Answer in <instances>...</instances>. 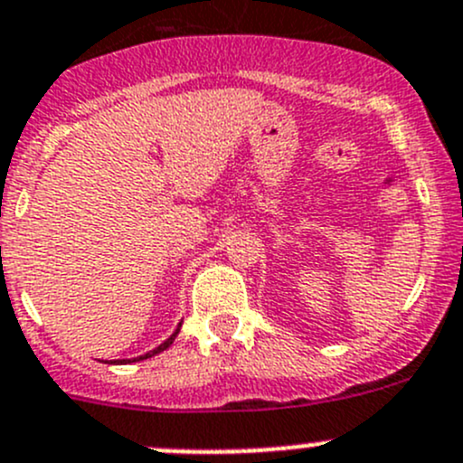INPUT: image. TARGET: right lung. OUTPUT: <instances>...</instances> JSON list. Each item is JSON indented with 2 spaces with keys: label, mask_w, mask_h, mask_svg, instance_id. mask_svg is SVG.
I'll return each instance as SVG.
<instances>
[{
  "label": "right lung",
  "mask_w": 463,
  "mask_h": 463,
  "mask_svg": "<svg viewBox=\"0 0 463 463\" xmlns=\"http://www.w3.org/2000/svg\"><path fill=\"white\" fill-rule=\"evenodd\" d=\"M178 330H181V326H178V327H176V332H174V335H172V336H169V339H167V341H165V344H160V345H158V348H154V351H151V353H146V355H140V357H137V360H133V362H140V360H146V357H154V355H158V353L167 351L169 345H172V344H174V339H176ZM128 362H131V360H115V362H110V364H128Z\"/></svg>",
  "instance_id": "1"
}]
</instances>
